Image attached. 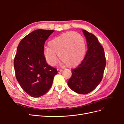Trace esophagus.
Masks as SVG:
<instances>
[{
	"label": "esophagus",
	"instance_id": "34e87169",
	"mask_svg": "<svg viewBox=\"0 0 124 124\" xmlns=\"http://www.w3.org/2000/svg\"><path fill=\"white\" fill-rule=\"evenodd\" d=\"M62 69H57V71H58V73L62 72Z\"/></svg>",
	"mask_w": 124,
	"mask_h": 124
}]
</instances>
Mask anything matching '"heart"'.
Masks as SVG:
<instances>
[{
  "label": "heart",
  "instance_id": "heart-1",
  "mask_svg": "<svg viewBox=\"0 0 124 124\" xmlns=\"http://www.w3.org/2000/svg\"><path fill=\"white\" fill-rule=\"evenodd\" d=\"M45 47L43 54L47 62L54 66L59 58L69 67L78 66L85 54V45L83 37L72 31L67 32L55 37Z\"/></svg>",
  "mask_w": 124,
  "mask_h": 124
}]
</instances>
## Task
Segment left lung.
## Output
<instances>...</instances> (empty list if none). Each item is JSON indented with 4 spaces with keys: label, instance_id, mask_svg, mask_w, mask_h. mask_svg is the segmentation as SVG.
Instances as JSON below:
<instances>
[{
    "label": "left lung",
    "instance_id": "8db88e82",
    "mask_svg": "<svg viewBox=\"0 0 124 124\" xmlns=\"http://www.w3.org/2000/svg\"><path fill=\"white\" fill-rule=\"evenodd\" d=\"M88 47L83 61L72 70V76L68 85L73 91L87 94L94 90L102 79L106 65L104 49L98 39L93 33L82 31Z\"/></svg>",
    "mask_w": 124,
    "mask_h": 124
}]
</instances>
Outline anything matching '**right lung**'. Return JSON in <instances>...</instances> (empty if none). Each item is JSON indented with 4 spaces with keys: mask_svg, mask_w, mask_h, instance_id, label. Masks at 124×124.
I'll use <instances>...</instances> for the list:
<instances>
[{
    "mask_svg": "<svg viewBox=\"0 0 124 124\" xmlns=\"http://www.w3.org/2000/svg\"><path fill=\"white\" fill-rule=\"evenodd\" d=\"M53 30L37 29L21 41L14 60L16 80L32 97L44 95L51 87L57 70L48 65L43 54L46 41Z\"/></svg>",
    "mask_w": 124,
    "mask_h": 124,
    "instance_id": "1",
    "label": "right lung"
}]
</instances>
